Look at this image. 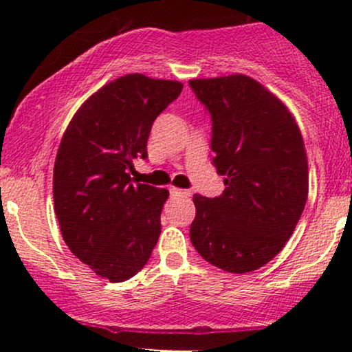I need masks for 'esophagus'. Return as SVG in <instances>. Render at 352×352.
Segmentation results:
<instances>
[{
    "label": "esophagus",
    "instance_id": "obj_1",
    "mask_svg": "<svg viewBox=\"0 0 352 352\" xmlns=\"http://www.w3.org/2000/svg\"><path fill=\"white\" fill-rule=\"evenodd\" d=\"M170 193L175 197H190V190H182V188H170Z\"/></svg>",
    "mask_w": 352,
    "mask_h": 352
}]
</instances>
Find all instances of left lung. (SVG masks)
I'll return each mask as SVG.
<instances>
[{
    "label": "left lung",
    "mask_w": 352,
    "mask_h": 352,
    "mask_svg": "<svg viewBox=\"0 0 352 352\" xmlns=\"http://www.w3.org/2000/svg\"><path fill=\"white\" fill-rule=\"evenodd\" d=\"M212 117L220 197L193 195L190 241L210 265L250 273L273 260L293 235L308 200V159L292 112L243 74L192 79Z\"/></svg>",
    "instance_id": "8db88e82"
}]
</instances>
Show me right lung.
I'll return each mask as SVG.
<instances>
[{"label": "right lung", "instance_id": "1", "mask_svg": "<svg viewBox=\"0 0 352 352\" xmlns=\"http://www.w3.org/2000/svg\"><path fill=\"white\" fill-rule=\"evenodd\" d=\"M184 84L125 74L92 94L60 139L52 177L54 212L69 250L112 283L132 278L160 236L168 190L132 184V160L147 159L153 120Z\"/></svg>", "mask_w": 352, "mask_h": 352}]
</instances>
